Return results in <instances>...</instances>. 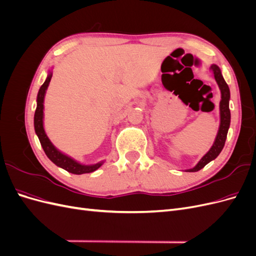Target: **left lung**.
Listing matches in <instances>:
<instances>
[{
	"label": "left lung",
	"mask_w": 256,
	"mask_h": 256,
	"mask_svg": "<svg viewBox=\"0 0 256 256\" xmlns=\"http://www.w3.org/2000/svg\"><path fill=\"white\" fill-rule=\"evenodd\" d=\"M210 70L214 72V79L218 83L219 88L221 90V102H220V128L218 131V134H216V141L212 148L205 154V156L200 160L198 164L193 168L188 170L187 172H198L200 168H203L207 164H209L212 160L216 159L219 156V154L223 150L224 144H226L228 131L230 128V112L228 108V102H230V88L226 82L224 81L223 76L221 74L220 68L216 65H212L210 67Z\"/></svg>",
	"instance_id": "obj_1"
}]
</instances>
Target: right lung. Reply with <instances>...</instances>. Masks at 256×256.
Segmentation results:
<instances>
[{
    "mask_svg": "<svg viewBox=\"0 0 256 256\" xmlns=\"http://www.w3.org/2000/svg\"><path fill=\"white\" fill-rule=\"evenodd\" d=\"M52 78V74H50L47 76V80L44 81V83L42 85L40 92H38L37 95V108L35 111L34 115V127H35V132L40 138V144L44 148V152L47 154V157L53 162L54 164H56L58 166L66 170L67 172L72 173V174H85V173H90L94 172L98 168L102 166V162H99V164H92V166H83L78 164V162L72 159L70 157L66 156V154H62L60 150H58L56 147L52 145L50 140L48 138L47 134H44V124H42V118H44V98L46 94V90H47L48 85L50 83V80Z\"/></svg>",
    "mask_w": 256,
    "mask_h": 256,
    "instance_id": "obj_1",
    "label": "right lung"
}]
</instances>
